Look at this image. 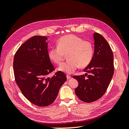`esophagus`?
Wrapping results in <instances>:
<instances>
[{
    "instance_id": "esophagus-1",
    "label": "esophagus",
    "mask_w": 129,
    "mask_h": 129,
    "mask_svg": "<svg viewBox=\"0 0 129 129\" xmlns=\"http://www.w3.org/2000/svg\"><path fill=\"white\" fill-rule=\"evenodd\" d=\"M67 79H68V80H69V79H71L72 77H71V75H67Z\"/></svg>"
}]
</instances>
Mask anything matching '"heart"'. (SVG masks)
I'll return each instance as SVG.
<instances>
[{"label": "heart", "mask_w": 129, "mask_h": 129, "mask_svg": "<svg viewBox=\"0 0 129 129\" xmlns=\"http://www.w3.org/2000/svg\"><path fill=\"white\" fill-rule=\"evenodd\" d=\"M94 49L92 43L74 34L61 37L58 40L57 46L50 47L48 52L50 60L60 64L68 54V60L58 68L59 71L72 74L79 67L84 68L92 60Z\"/></svg>", "instance_id": "obj_1"}]
</instances>
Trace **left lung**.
Listing matches in <instances>:
<instances>
[{"label":"left lung","mask_w":129,"mask_h":129,"mask_svg":"<svg viewBox=\"0 0 129 129\" xmlns=\"http://www.w3.org/2000/svg\"><path fill=\"white\" fill-rule=\"evenodd\" d=\"M95 51L92 60L83 72L85 75H74L79 82L75 92L77 97L86 103L100 99L106 92L114 73V55L110 45L98 33H93ZM87 77V78H85Z\"/></svg>","instance_id":"left-lung-1"}]
</instances>
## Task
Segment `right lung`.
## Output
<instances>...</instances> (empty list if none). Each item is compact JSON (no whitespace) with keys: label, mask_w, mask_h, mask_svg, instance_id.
<instances>
[{"label":"right lung","mask_w":129,"mask_h":129,"mask_svg":"<svg viewBox=\"0 0 129 129\" xmlns=\"http://www.w3.org/2000/svg\"><path fill=\"white\" fill-rule=\"evenodd\" d=\"M46 37L36 36L24 43L15 53L13 71L15 82L26 98L39 107L51 104L67 80L64 73L48 75L54 68L48 55Z\"/></svg>","instance_id":"add662e5"}]
</instances>
